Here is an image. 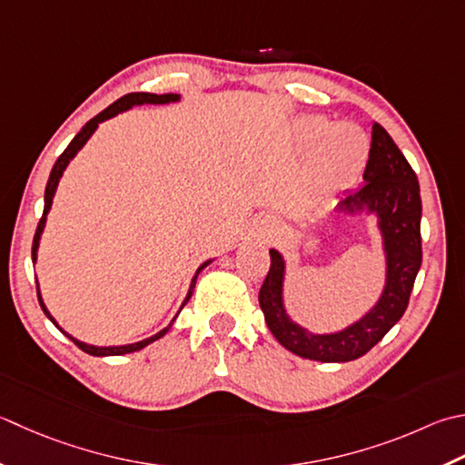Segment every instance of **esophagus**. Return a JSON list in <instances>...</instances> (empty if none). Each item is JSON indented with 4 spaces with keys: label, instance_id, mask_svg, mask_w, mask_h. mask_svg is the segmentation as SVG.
<instances>
[{
    "label": "esophagus",
    "instance_id": "esophagus-1",
    "mask_svg": "<svg viewBox=\"0 0 465 465\" xmlns=\"http://www.w3.org/2000/svg\"><path fill=\"white\" fill-rule=\"evenodd\" d=\"M263 232H266L268 235H272L276 232V223L272 220H263Z\"/></svg>",
    "mask_w": 465,
    "mask_h": 465
}]
</instances>
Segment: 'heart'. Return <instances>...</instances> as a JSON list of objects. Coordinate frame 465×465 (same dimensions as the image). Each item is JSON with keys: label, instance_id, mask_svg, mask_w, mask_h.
<instances>
[{"label": "heart", "instance_id": "obj_1", "mask_svg": "<svg viewBox=\"0 0 465 465\" xmlns=\"http://www.w3.org/2000/svg\"><path fill=\"white\" fill-rule=\"evenodd\" d=\"M298 139L304 149L316 147V163L332 177L354 175L369 157V136L357 124H331L322 116H304L298 123Z\"/></svg>", "mask_w": 465, "mask_h": 465}]
</instances>
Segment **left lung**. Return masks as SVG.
<instances>
[{
    "label": "left lung",
    "mask_w": 465,
    "mask_h": 465,
    "mask_svg": "<svg viewBox=\"0 0 465 465\" xmlns=\"http://www.w3.org/2000/svg\"><path fill=\"white\" fill-rule=\"evenodd\" d=\"M357 191L336 202L347 215L375 217L385 256V284L377 302L357 321L334 332H312L292 321L284 304L286 260L270 250V272L260 288V308L274 339L302 359L347 362L369 352L403 316L421 268L420 181L395 141L372 124L367 169Z\"/></svg>",
    "instance_id": "obj_1"
}]
</instances>
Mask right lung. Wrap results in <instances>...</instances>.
<instances>
[{
	"label": "right lung",
	"instance_id": "obj_1",
	"mask_svg": "<svg viewBox=\"0 0 465 465\" xmlns=\"http://www.w3.org/2000/svg\"><path fill=\"white\" fill-rule=\"evenodd\" d=\"M179 100H181V94H153V93H131V94H124L123 98H118L116 103H113L111 106L104 108L103 113H98L94 118H90V121H88L84 126H82L80 133L74 136V139L70 141L68 147L64 149V153L60 154L58 161L54 163L52 173H50V179H48V183H45V193H44V213H42V220H40V223H38V230H35V235H34V243H32V262H34V263L38 262V248H40V240H42V233H44V227H45V220H48V213H50V209H52L54 195H56V189H58V183H60V179H62V175H64V171H66V167L70 165V161L76 157L78 151H80L82 147H84V144L88 143L90 136L94 134V131L98 129V124H100V123H104V121H108V118H113V116H116V114L124 113V111H129V108H133V106H143V104H169V103H179ZM213 260H215V258H212V260H205V262L202 263V266L197 268L195 276L191 278V284H189V290H187V296H185V300H183V304H181V308H183V306L189 302L191 294H193V288H195L197 276L202 274V270H203V268H207L209 263H212ZM35 286H38V300H40V306H42L44 314L48 316L50 321H52L54 324H56L58 329H60V324L56 322V318H54V316L50 314V311H48V308H45V304H44L38 280H35ZM181 308H179V311H177V314L173 316V321H171V322L165 326V329L159 331L157 334L149 336V339H143V341L131 342V344H118V347H96V344H88V342H82V341L74 339V336L68 334V332L64 331V329H60V331H62L64 334H66L68 339H70L72 342H74L78 349H82V351L88 352V354H93V357H116V354H126V352L141 351V349H144V347H149L151 342L159 341L161 336H165V334L171 331L173 322H175V318L179 316Z\"/></svg>",
	"mask_w": 465,
	"mask_h": 465
}]
</instances>
